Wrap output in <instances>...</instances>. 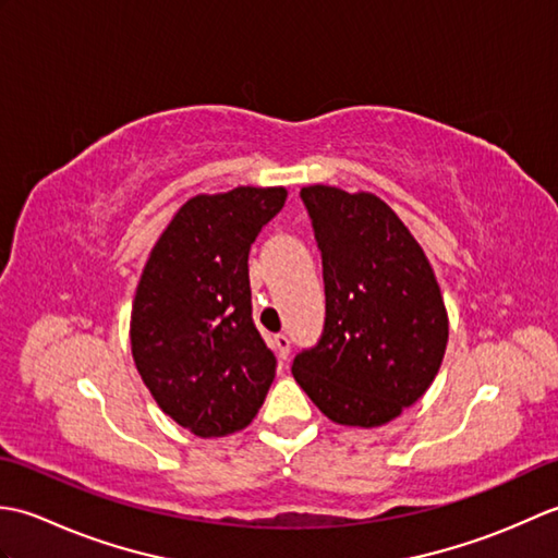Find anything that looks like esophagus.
Instances as JSON below:
<instances>
[{"label": "esophagus", "instance_id": "1", "mask_svg": "<svg viewBox=\"0 0 558 558\" xmlns=\"http://www.w3.org/2000/svg\"><path fill=\"white\" fill-rule=\"evenodd\" d=\"M272 348H276V354H278L280 360H288L290 338L288 336H276V338H272Z\"/></svg>", "mask_w": 558, "mask_h": 558}]
</instances>
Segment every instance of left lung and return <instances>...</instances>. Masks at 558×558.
<instances>
[{
  "instance_id": "8db88e82",
  "label": "left lung",
  "mask_w": 558,
  "mask_h": 558,
  "mask_svg": "<svg viewBox=\"0 0 558 558\" xmlns=\"http://www.w3.org/2000/svg\"><path fill=\"white\" fill-rule=\"evenodd\" d=\"M324 258L326 326L292 362L294 381L330 422L381 426L432 386L448 342L434 268L396 210L369 192H300Z\"/></svg>"
}]
</instances>
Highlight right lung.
<instances>
[{"mask_svg": "<svg viewBox=\"0 0 558 558\" xmlns=\"http://www.w3.org/2000/svg\"><path fill=\"white\" fill-rule=\"evenodd\" d=\"M286 186L198 194L174 213L132 304L134 364L158 408L201 438L244 429L276 378L252 318L248 248Z\"/></svg>", "mask_w": 558, "mask_h": 558, "instance_id": "obj_1", "label": "right lung"}]
</instances>
